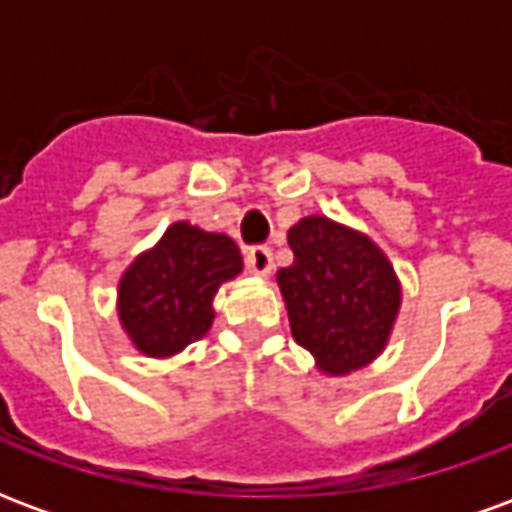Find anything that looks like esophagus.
I'll use <instances>...</instances> for the list:
<instances>
[{"instance_id": "1", "label": "esophagus", "mask_w": 512, "mask_h": 512, "mask_svg": "<svg viewBox=\"0 0 512 512\" xmlns=\"http://www.w3.org/2000/svg\"><path fill=\"white\" fill-rule=\"evenodd\" d=\"M246 268H249V274H255V277H268L271 268H274L271 249H268V246H255V249H249V252H246Z\"/></svg>"}]
</instances>
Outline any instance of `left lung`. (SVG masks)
Returning a JSON list of instances; mask_svg holds the SVG:
<instances>
[{
  "label": "left lung",
  "mask_w": 512,
  "mask_h": 512,
  "mask_svg": "<svg viewBox=\"0 0 512 512\" xmlns=\"http://www.w3.org/2000/svg\"><path fill=\"white\" fill-rule=\"evenodd\" d=\"M293 263L277 271L293 340L323 376H351L389 345L403 285L384 249L329 216H304L288 230Z\"/></svg>",
  "instance_id": "8db88e82"
}]
</instances>
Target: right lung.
<instances>
[{"label":"right lung","instance_id":"1","mask_svg":"<svg viewBox=\"0 0 512 512\" xmlns=\"http://www.w3.org/2000/svg\"><path fill=\"white\" fill-rule=\"evenodd\" d=\"M244 271L230 235L172 222L117 282V318L136 351L169 359L213 326V296Z\"/></svg>","mask_w":512,"mask_h":512}]
</instances>
